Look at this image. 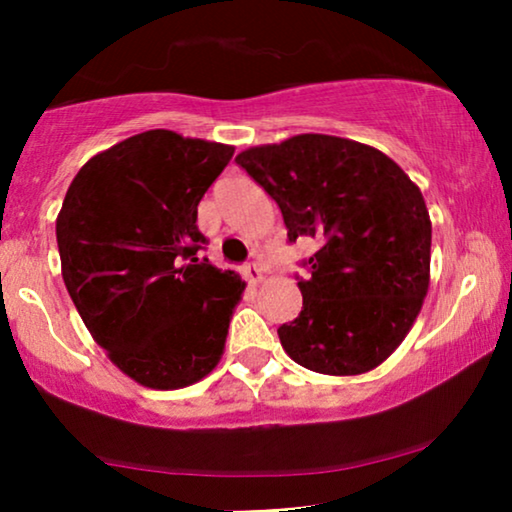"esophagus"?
Instances as JSON below:
<instances>
[{
  "instance_id": "obj_1",
  "label": "esophagus",
  "mask_w": 512,
  "mask_h": 512,
  "mask_svg": "<svg viewBox=\"0 0 512 512\" xmlns=\"http://www.w3.org/2000/svg\"><path fill=\"white\" fill-rule=\"evenodd\" d=\"M242 272H244V277H247L251 284H258L263 279V268H261V263H256V261H251V263L244 265Z\"/></svg>"
}]
</instances>
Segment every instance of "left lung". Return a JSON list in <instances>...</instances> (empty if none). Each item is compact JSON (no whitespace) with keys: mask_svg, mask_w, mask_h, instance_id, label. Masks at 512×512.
I'll return each instance as SVG.
<instances>
[{"mask_svg":"<svg viewBox=\"0 0 512 512\" xmlns=\"http://www.w3.org/2000/svg\"><path fill=\"white\" fill-rule=\"evenodd\" d=\"M235 163L282 209L286 237L319 242L300 265L303 310L277 328L286 354L324 375H359L408 335L429 291L431 221L422 191L373 146L298 135Z\"/></svg>","mask_w":512,"mask_h":512,"instance_id":"obj_1","label":"left lung"}]
</instances>
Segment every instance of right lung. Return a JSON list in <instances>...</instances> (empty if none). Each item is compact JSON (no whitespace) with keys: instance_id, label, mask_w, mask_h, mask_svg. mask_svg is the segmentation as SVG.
<instances>
[{"instance_id":"add662e5","label":"right lung","mask_w":512,"mask_h":512,"mask_svg":"<svg viewBox=\"0 0 512 512\" xmlns=\"http://www.w3.org/2000/svg\"><path fill=\"white\" fill-rule=\"evenodd\" d=\"M233 146L149 130L81 167L55 223L62 279L109 359L151 389L219 363L244 282L200 258L198 205Z\"/></svg>"}]
</instances>
